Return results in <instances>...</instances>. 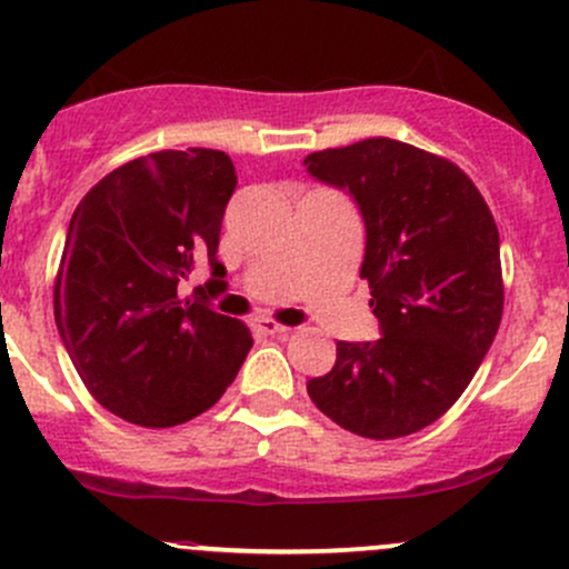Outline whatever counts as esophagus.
<instances>
[{
	"instance_id": "obj_1",
	"label": "esophagus",
	"mask_w": 569,
	"mask_h": 569,
	"mask_svg": "<svg viewBox=\"0 0 569 569\" xmlns=\"http://www.w3.org/2000/svg\"><path fill=\"white\" fill-rule=\"evenodd\" d=\"M258 330L267 332V336H283V332H289L291 327L280 325V321H274V319H261L258 321Z\"/></svg>"
}]
</instances>
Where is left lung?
Masks as SVG:
<instances>
[{"label": "left lung", "instance_id": "obj_1", "mask_svg": "<svg viewBox=\"0 0 569 569\" xmlns=\"http://www.w3.org/2000/svg\"><path fill=\"white\" fill-rule=\"evenodd\" d=\"M308 173L349 189L366 222L360 278L382 338L336 343L308 396L360 438L393 440L438 421L485 360L503 313L498 228L449 159L391 137L308 153Z\"/></svg>", "mask_w": 569, "mask_h": 569}]
</instances>
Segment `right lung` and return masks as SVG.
Here are the masks:
<instances>
[{
	"label": "right lung",
	"mask_w": 569,
	"mask_h": 569,
	"mask_svg": "<svg viewBox=\"0 0 569 569\" xmlns=\"http://www.w3.org/2000/svg\"><path fill=\"white\" fill-rule=\"evenodd\" d=\"M237 189L228 153L157 151L101 178L68 226L54 319L84 388L137 427H176L209 410L252 347L248 325L178 283L209 258L214 283L226 206Z\"/></svg>",
	"instance_id": "right-lung-1"
}]
</instances>
